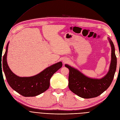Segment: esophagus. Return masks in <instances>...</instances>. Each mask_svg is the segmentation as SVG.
I'll list each match as a JSON object with an SVG mask.
<instances>
[{
  "label": "esophagus",
  "mask_w": 120,
  "mask_h": 120,
  "mask_svg": "<svg viewBox=\"0 0 120 120\" xmlns=\"http://www.w3.org/2000/svg\"><path fill=\"white\" fill-rule=\"evenodd\" d=\"M69 61V60H68V59H64L63 60V62L64 63H68V62Z\"/></svg>",
  "instance_id": "34e87169"
}]
</instances>
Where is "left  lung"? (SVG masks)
I'll return each instance as SVG.
<instances>
[{
	"mask_svg": "<svg viewBox=\"0 0 120 120\" xmlns=\"http://www.w3.org/2000/svg\"><path fill=\"white\" fill-rule=\"evenodd\" d=\"M111 47V60L109 71L102 79H92L78 70L65 64L69 69L68 87L72 92L83 98H91L100 95L110 86L113 79L117 67V58L113 42L108 38Z\"/></svg>",
	"mask_w": 120,
	"mask_h": 120,
	"instance_id": "8db88e82",
	"label": "left lung"
}]
</instances>
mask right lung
Returning <instances> with one entry per match:
<instances>
[{
    "instance_id": "add662e5",
    "label": "right lung",
    "mask_w": 120,
    "mask_h": 120,
    "mask_svg": "<svg viewBox=\"0 0 120 120\" xmlns=\"http://www.w3.org/2000/svg\"><path fill=\"white\" fill-rule=\"evenodd\" d=\"M9 42L7 45L3 56L4 72L10 87L17 93L25 97H32L45 92L50 86V80L53 74L62 66L60 61L45 69L40 73L30 77H19L10 69L7 61Z\"/></svg>"
}]
</instances>
